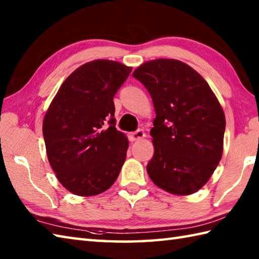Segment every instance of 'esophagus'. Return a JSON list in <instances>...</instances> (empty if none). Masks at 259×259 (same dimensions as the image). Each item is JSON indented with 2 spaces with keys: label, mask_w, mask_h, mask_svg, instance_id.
I'll list each match as a JSON object with an SVG mask.
<instances>
[{
  "label": "esophagus",
  "mask_w": 259,
  "mask_h": 259,
  "mask_svg": "<svg viewBox=\"0 0 259 259\" xmlns=\"http://www.w3.org/2000/svg\"><path fill=\"white\" fill-rule=\"evenodd\" d=\"M145 137H146V134L144 133V130H137L135 133L129 134V140L131 142L138 141V140H141L142 138H145Z\"/></svg>",
  "instance_id": "esophagus-1"
}]
</instances>
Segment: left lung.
<instances>
[{
	"label": "left lung",
	"mask_w": 259,
	"mask_h": 259,
	"mask_svg": "<svg viewBox=\"0 0 259 259\" xmlns=\"http://www.w3.org/2000/svg\"><path fill=\"white\" fill-rule=\"evenodd\" d=\"M133 75L149 91L156 110L148 175L169 194H195L223 156L226 119L221 103L206 80L179 60L147 61Z\"/></svg>",
	"instance_id": "8db88e82"
}]
</instances>
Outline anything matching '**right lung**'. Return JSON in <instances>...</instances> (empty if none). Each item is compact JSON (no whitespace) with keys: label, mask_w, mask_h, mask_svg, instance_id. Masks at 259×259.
Listing matches in <instances>:
<instances>
[{"label":"right lung","mask_w":259,"mask_h":259,"mask_svg":"<svg viewBox=\"0 0 259 259\" xmlns=\"http://www.w3.org/2000/svg\"><path fill=\"white\" fill-rule=\"evenodd\" d=\"M131 70L112 60L82 64L47 110L42 130L48 160L60 184L76 196L109 189L125 161L129 141L114 125L113 97Z\"/></svg>","instance_id":"1"}]
</instances>
